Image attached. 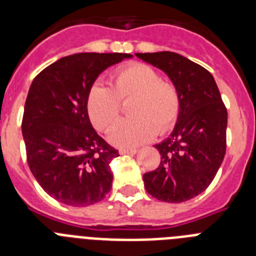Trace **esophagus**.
<instances>
[{"label":"esophagus","instance_id":"esophagus-1","mask_svg":"<svg viewBox=\"0 0 256 256\" xmlns=\"http://www.w3.org/2000/svg\"><path fill=\"white\" fill-rule=\"evenodd\" d=\"M137 152V150H130V148H122L120 150V154L122 155H133V154Z\"/></svg>","mask_w":256,"mask_h":256}]
</instances>
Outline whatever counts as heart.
I'll list each match as a JSON object with an SVG mask.
<instances>
[{
  "instance_id": "heart-1",
  "label": "heart",
  "mask_w": 256,
  "mask_h": 256,
  "mask_svg": "<svg viewBox=\"0 0 256 256\" xmlns=\"http://www.w3.org/2000/svg\"><path fill=\"white\" fill-rule=\"evenodd\" d=\"M130 101L132 116L115 126L112 142L119 148H136L159 132H169L180 114L178 87L152 66L142 62L124 65L112 76V87L94 84L87 94V112L94 128L110 132L122 114V102Z\"/></svg>"
}]
</instances>
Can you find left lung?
I'll use <instances>...</instances> for the list:
<instances>
[{"mask_svg":"<svg viewBox=\"0 0 256 256\" xmlns=\"http://www.w3.org/2000/svg\"><path fill=\"white\" fill-rule=\"evenodd\" d=\"M164 70L180 94V114L173 133L155 148L160 164L144 174V188L165 202H183L209 187L224 159L227 108L212 74L174 52L136 54Z\"/></svg>","mask_w":256,"mask_h":256,"instance_id":"1","label":"left lung"}]
</instances>
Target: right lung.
<instances>
[{"label":"right lung","mask_w":256,"mask_h":256,"mask_svg":"<svg viewBox=\"0 0 256 256\" xmlns=\"http://www.w3.org/2000/svg\"><path fill=\"white\" fill-rule=\"evenodd\" d=\"M130 54L65 56L33 79L22 114L26 162L40 186L70 206H88L112 190L110 162L119 151L94 130L87 94L101 72Z\"/></svg>","instance_id":"obj_1"}]
</instances>
